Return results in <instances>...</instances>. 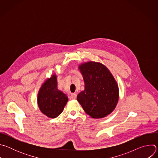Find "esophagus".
I'll use <instances>...</instances> for the list:
<instances>
[{"mask_svg":"<svg viewBox=\"0 0 158 158\" xmlns=\"http://www.w3.org/2000/svg\"><path fill=\"white\" fill-rule=\"evenodd\" d=\"M76 98H77L76 94H71L69 97L70 99H71V100H75V99H76Z\"/></svg>","mask_w":158,"mask_h":158,"instance_id":"obj_1","label":"esophagus"}]
</instances>
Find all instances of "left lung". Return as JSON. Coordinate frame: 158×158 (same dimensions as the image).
<instances>
[{"mask_svg": "<svg viewBox=\"0 0 158 158\" xmlns=\"http://www.w3.org/2000/svg\"><path fill=\"white\" fill-rule=\"evenodd\" d=\"M84 81V90L77 100L86 114L102 118L114 110L119 101V87L107 67L100 62L89 61L79 65Z\"/></svg>", "mask_w": 158, "mask_h": 158, "instance_id": "1", "label": "left lung"}]
</instances>
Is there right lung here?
Listing matches in <instances>:
<instances>
[{
    "label": "right lung",
    "mask_w": 158,
    "mask_h": 158,
    "mask_svg": "<svg viewBox=\"0 0 158 158\" xmlns=\"http://www.w3.org/2000/svg\"><path fill=\"white\" fill-rule=\"evenodd\" d=\"M68 101V98L57 89V80L56 74L46 80L37 96V104L44 114L50 118H56L60 114Z\"/></svg>",
    "instance_id": "add662e5"
}]
</instances>
